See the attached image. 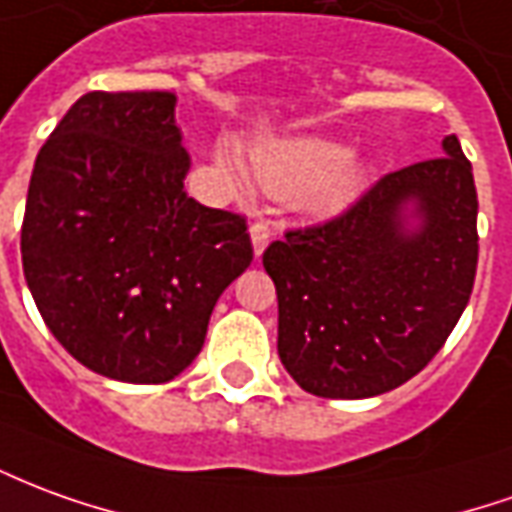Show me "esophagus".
Masks as SVG:
<instances>
[{"label":"esophagus","instance_id":"34e87169","mask_svg":"<svg viewBox=\"0 0 512 512\" xmlns=\"http://www.w3.org/2000/svg\"><path fill=\"white\" fill-rule=\"evenodd\" d=\"M271 235H274V227L268 224V221H255L252 227H249V238H252V246H255V255L260 257L263 255V249L268 246V241H271Z\"/></svg>","mask_w":512,"mask_h":512}]
</instances>
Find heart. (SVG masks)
Returning a JSON list of instances; mask_svg holds the SVG:
<instances>
[{"label": "heart", "instance_id": "heart-1", "mask_svg": "<svg viewBox=\"0 0 512 512\" xmlns=\"http://www.w3.org/2000/svg\"><path fill=\"white\" fill-rule=\"evenodd\" d=\"M352 149L327 138H271L255 146L257 180L274 196H302V207L313 216H335L366 191L371 180V166L349 163ZM219 169L227 180L246 191L249 169L238 146L221 141Z\"/></svg>", "mask_w": 512, "mask_h": 512}]
</instances>
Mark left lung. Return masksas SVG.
Returning a JSON list of instances; mask_svg holds the SVG:
<instances>
[{
    "instance_id": "obj_1",
    "label": "left lung",
    "mask_w": 512,
    "mask_h": 512,
    "mask_svg": "<svg viewBox=\"0 0 512 512\" xmlns=\"http://www.w3.org/2000/svg\"><path fill=\"white\" fill-rule=\"evenodd\" d=\"M385 174L321 227L263 252L277 288V352L299 388L368 399L416 377L463 316L477 274V188L457 135Z\"/></svg>"
}]
</instances>
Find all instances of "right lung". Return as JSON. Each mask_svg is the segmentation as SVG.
Returning <instances> with one entry per match:
<instances>
[{
	"label": "right lung",
	"instance_id": "add662e5",
	"mask_svg": "<svg viewBox=\"0 0 512 512\" xmlns=\"http://www.w3.org/2000/svg\"><path fill=\"white\" fill-rule=\"evenodd\" d=\"M169 91H91L41 146L21 224L38 313L74 360L132 385L202 352L224 288L252 263L246 219L182 191L191 155Z\"/></svg>",
	"mask_w": 512,
	"mask_h": 512
}]
</instances>
